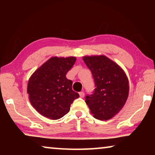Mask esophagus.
Returning a JSON list of instances; mask_svg holds the SVG:
<instances>
[{
    "instance_id": "esophagus-1",
    "label": "esophagus",
    "mask_w": 155,
    "mask_h": 155,
    "mask_svg": "<svg viewBox=\"0 0 155 155\" xmlns=\"http://www.w3.org/2000/svg\"><path fill=\"white\" fill-rule=\"evenodd\" d=\"M79 96L81 98H83V97L85 96V93H84L83 91H81V92H79Z\"/></svg>"
}]
</instances>
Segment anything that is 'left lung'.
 I'll return each instance as SVG.
<instances>
[{"label": "left lung", "mask_w": 155, "mask_h": 155, "mask_svg": "<svg viewBox=\"0 0 155 155\" xmlns=\"http://www.w3.org/2000/svg\"><path fill=\"white\" fill-rule=\"evenodd\" d=\"M83 61L95 83L92 94L85 96V103L96 119L107 120L118 113L128 96V81L118 65L105 56L84 57Z\"/></svg>", "instance_id": "obj_1"}]
</instances>
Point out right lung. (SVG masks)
Masks as SVG:
<instances>
[{
    "mask_svg": "<svg viewBox=\"0 0 155 155\" xmlns=\"http://www.w3.org/2000/svg\"><path fill=\"white\" fill-rule=\"evenodd\" d=\"M74 57H52L38 68L28 80L27 93L32 106L43 116L58 120L70 111L79 97L72 90L66 74L76 61Z\"/></svg>",
    "mask_w": 155,
    "mask_h": 155,
    "instance_id": "add662e5",
    "label": "right lung"
}]
</instances>
